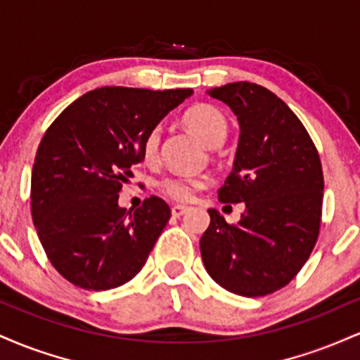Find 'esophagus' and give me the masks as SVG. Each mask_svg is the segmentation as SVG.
<instances>
[{"instance_id":"1","label":"esophagus","mask_w":360,"mask_h":360,"mask_svg":"<svg viewBox=\"0 0 360 360\" xmlns=\"http://www.w3.org/2000/svg\"><path fill=\"white\" fill-rule=\"evenodd\" d=\"M188 210L189 208L186 205H174L171 208V213H172V217H181V214H184Z\"/></svg>"}]
</instances>
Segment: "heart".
Returning a JSON list of instances; mask_svg holds the SVG:
<instances>
[{
  "mask_svg": "<svg viewBox=\"0 0 360 360\" xmlns=\"http://www.w3.org/2000/svg\"><path fill=\"white\" fill-rule=\"evenodd\" d=\"M184 125L194 131L201 142L208 147H218L225 142L229 135V120L220 108L213 105L193 106L184 113ZM160 146V127H154L147 131L142 140V157L146 162H154L159 155ZM210 184L208 176H166L157 183V188L162 194L174 201H191L201 189Z\"/></svg>",
  "mask_w": 360,
  "mask_h": 360,
  "instance_id": "b5f03b06",
  "label": "heart"
}]
</instances>
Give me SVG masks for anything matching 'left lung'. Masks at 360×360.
I'll use <instances>...</instances> for the list:
<instances>
[{"label":"left lung","mask_w":360,"mask_h":360,"mask_svg":"<svg viewBox=\"0 0 360 360\" xmlns=\"http://www.w3.org/2000/svg\"><path fill=\"white\" fill-rule=\"evenodd\" d=\"M232 108L240 123L233 171L218 189L221 203H245L238 223L217 210L200 240L214 283L257 298L289 284L318 240L323 171L300 118L281 98L254 82L208 91Z\"/></svg>","instance_id":"8db88e82"}]
</instances>
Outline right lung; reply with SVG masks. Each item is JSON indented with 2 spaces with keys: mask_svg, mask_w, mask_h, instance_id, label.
Returning a JSON list of instances; mask_svg holds the SVG:
<instances>
[{
  "mask_svg": "<svg viewBox=\"0 0 360 360\" xmlns=\"http://www.w3.org/2000/svg\"><path fill=\"white\" fill-rule=\"evenodd\" d=\"M191 93L98 88L44 134L32 171V220L51 264L74 286L113 289L143 267L171 208L150 196L127 212L118 193L143 160L147 131Z\"/></svg>",
  "mask_w": 360,
  "mask_h": 360,
  "instance_id": "obj_1",
  "label": "right lung"
}]
</instances>
